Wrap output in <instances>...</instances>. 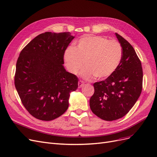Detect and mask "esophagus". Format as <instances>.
I'll return each instance as SVG.
<instances>
[{"label":"esophagus","instance_id":"1","mask_svg":"<svg viewBox=\"0 0 157 157\" xmlns=\"http://www.w3.org/2000/svg\"><path fill=\"white\" fill-rule=\"evenodd\" d=\"M84 85V83L82 82V81H79L78 82V88H82V87H83Z\"/></svg>","mask_w":157,"mask_h":157}]
</instances>
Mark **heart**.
Returning <instances> with one entry per match:
<instances>
[{
    "mask_svg": "<svg viewBox=\"0 0 157 157\" xmlns=\"http://www.w3.org/2000/svg\"><path fill=\"white\" fill-rule=\"evenodd\" d=\"M122 57V48L118 42L102 36H87L81 38L75 48H68L64 59L72 74H77L85 64L87 68L81 73L83 78L94 76L104 79L117 70Z\"/></svg>",
    "mask_w": 157,
    "mask_h": 157,
    "instance_id": "1",
    "label": "heart"
}]
</instances>
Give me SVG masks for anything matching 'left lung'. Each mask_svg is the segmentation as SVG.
<instances>
[{
  "instance_id": "left-lung-1",
  "label": "left lung",
  "mask_w": 157,
  "mask_h": 157,
  "mask_svg": "<svg viewBox=\"0 0 157 157\" xmlns=\"http://www.w3.org/2000/svg\"><path fill=\"white\" fill-rule=\"evenodd\" d=\"M115 36L122 48V60L111 76L93 84L94 93L89 101L93 113L108 121L123 117L132 109L143 83L142 67L134 49L119 34Z\"/></svg>"
}]
</instances>
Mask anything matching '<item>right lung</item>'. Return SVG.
<instances>
[{
    "mask_svg": "<svg viewBox=\"0 0 157 157\" xmlns=\"http://www.w3.org/2000/svg\"><path fill=\"white\" fill-rule=\"evenodd\" d=\"M75 38L70 33L45 32L32 40L19 54L15 86L22 104L33 117L52 121L69 105L78 79L64 67L65 50Z\"/></svg>",
    "mask_w": 157,
    "mask_h": 157,
    "instance_id": "right-lung-1",
    "label": "right lung"
}]
</instances>
